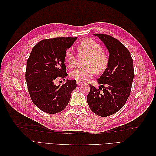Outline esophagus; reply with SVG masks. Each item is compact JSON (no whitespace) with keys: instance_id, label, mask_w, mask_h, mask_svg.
I'll list each match as a JSON object with an SVG mask.
<instances>
[{"instance_id":"obj_1","label":"esophagus","mask_w":156,"mask_h":156,"mask_svg":"<svg viewBox=\"0 0 156 156\" xmlns=\"http://www.w3.org/2000/svg\"><path fill=\"white\" fill-rule=\"evenodd\" d=\"M81 84H82V83H81V82H77V84L78 86H80Z\"/></svg>"}]
</instances>
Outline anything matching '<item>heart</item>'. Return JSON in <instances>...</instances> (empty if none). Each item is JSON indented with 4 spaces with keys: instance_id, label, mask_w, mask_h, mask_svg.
Returning a JSON list of instances; mask_svg holds the SVG:
<instances>
[{
    "instance_id": "b5f03b06",
    "label": "heart",
    "mask_w": 156,
    "mask_h": 156,
    "mask_svg": "<svg viewBox=\"0 0 156 156\" xmlns=\"http://www.w3.org/2000/svg\"><path fill=\"white\" fill-rule=\"evenodd\" d=\"M77 51L80 55L88 56L85 62L87 67L77 68L70 73V77L77 82H84L90 79L96 72L100 73L104 72L107 67L108 57L101 46L98 42L90 38L83 40L77 46ZM65 62L72 68L76 64L77 58L72 50L66 51Z\"/></svg>"
}]
</instances>
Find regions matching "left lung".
I'll list each match as a JSON object with an SVG mask.
<instances>
[{"mask_svg": "<svg viewBox=\"0 0 156 156\" xmlns=\"http://www.w3.org/2000/svg\"><path fill=\"white\" fill-rule=\"evenodd\" d=\"M94 34L105 44L109 56L107 68L98 79L101 85L97 89L90 84L87 99L93 112L105 117L115 114L125 105L134 77L133 62L129 51L119 40L107 34Z\"/></svg>", "mask_w": 156, "mask_h": 156, "instance_id": "left-lung-1", "label": "left lung"}]
</instances>
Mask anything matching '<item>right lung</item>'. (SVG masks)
I'll return each mask as SVG.
<instances>
[{
  "label": "right lung",
  "mask_w": 156,
  "mask_h": 156,
  "mask_svg": "<svg viewBox=\"0 0 156 156\" xmlns=\"http://www.w3.org/2000/svg\"><path fill=\"white\" fill-rule=\"evenodd\" d=\"M77 39L55 37L38 42L32 48L27 62L25 79L32 102L40 110L49 114L63 111L77 87L76 81L67 79L56 86L58 78L68 75L64 64L65 53Z\"/></svg>",
  "instance_id": "right-lung-1"
}]
</instances>
